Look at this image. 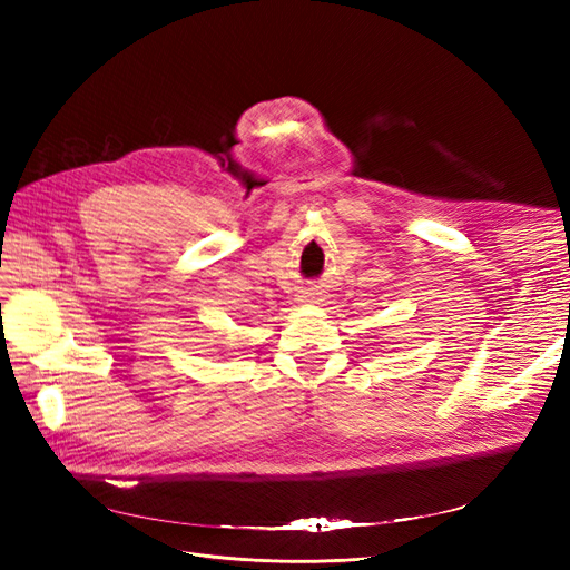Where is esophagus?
Listing matches in <instances>:
<instances>
[{
    "instance_id": "1",
    "label": "esophagus",
    "mask_w": 570,
    "mask_h": 570,
    "mask_svg": "<svg viewBox=\"0 0 570 570\" xmlns=\"http://www.w3.org/2000/svg\"><path fill=\"white\" fill-rule=\"evenodd\" d=\"M323 292L318 289V287H304V289H299V295H297V302L299 304H321V297Z\"/></svg>"
}]
</instances>
